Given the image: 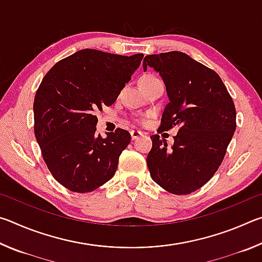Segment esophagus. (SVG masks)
<instances>
[{"mask_svg":"<svg viewBox=\"0 0 262 262\" xmlns=\"http://www.w3.org/2000/svg\"><path fill=\"white\" fill-rule=\"evenodd\" d=\"M130 135H132V139L133 140H137L139 137L142 136V133L139 132V130H132L130 132Z\"/></svg>","mask_w":262,"mask_h":262,"instance_id":"34e87169","label":"esophagus"}]
</instances>
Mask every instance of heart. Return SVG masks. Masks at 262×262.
<instances>
[{
	"instance_id": "obj_1",
	"label": "heart",
	"mask_w": 262,
	"mask_h": 262,
	"mask_svg": "<svg viewBox=\"0 0 262 262\" xmlns=\"http://www.w3.org/2000/svg\"><path fill=\"white\" fill-rule=\"evenodd\" d=\"M154 78H157L156 76H154V75H144L143 77L141 78V81H140V83H143V82H148V81H151V79H154Z\"/></svg>"
}]
</instances>
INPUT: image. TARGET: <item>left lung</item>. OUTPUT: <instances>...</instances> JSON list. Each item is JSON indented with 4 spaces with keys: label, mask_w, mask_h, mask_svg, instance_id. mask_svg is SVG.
I'll use <instances>...</instances> for the list:
<instances>
[{
    "label": "left lung",
    "mask_w": 262,
    "mask_h": 262,
    "mask_svg": "<svg viewBox=\"0 0 262 262\" xmlns=\"http://www.w3.org/2000/svg\"><path fill=\"white\" fill-rule=\"evenodd\" d=\"M161 75L168 96L158 130L178 128L174 143L152 135L147 164L155 183L176 195L195 192L215 174L236 130V107L214 70L183 52L147 55L144 70Z\"/></svg>",
    "instance_id": "8db88e82"
}]
</instances>
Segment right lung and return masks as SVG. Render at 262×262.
I'll return each instance as SVG.
<instances>
[{"label": "right lung", "instance_id": "obj_1", "mask_svg": "<svg viewBox=\"0 0 262 262\" xmlns=\"http://www.w3.org/2000/svg\"><path fill=\"white\" fill-rule=\"evenodd\" d=\"M143 54L78 51L52 67L34 97V135L54 179L89 193L112 178L130 134L118 128L103 139L96 113L111 106L140 67Z\"/></svg>", "mask_w": 262, "mask_h": 262}]
</instances>
